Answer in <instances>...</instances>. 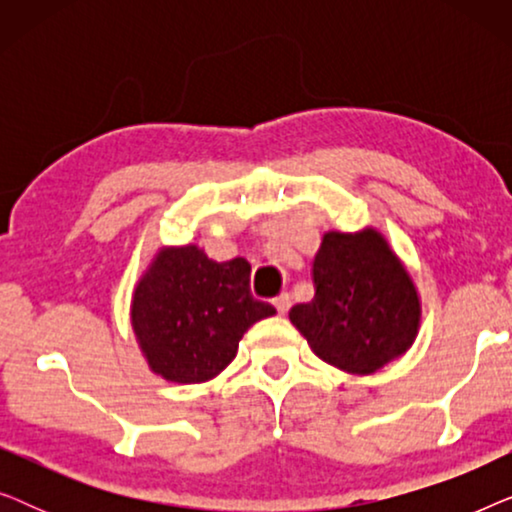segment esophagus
Here are the masks:
<instances>
[{"mask_svg": "<svg viewBox=\"0 0 512 512\" xmlns=\"http://www.w3.org/2000/svg\"><path fill=\"white\" fill-rule=\"evenodd\" d=\"M272 305L277 307L279 314H286L291 310V296H289V293H282V296H277L275 300H272Z\"/></svg>", "mask_w": 512, "mask_h": 512, "instance_id": "34e87169", "label": "esophagus"}]
</instances>
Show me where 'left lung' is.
Here are the masks:
<instances>
[{
    "instance_id": "obj_1",
    "label": "left lung",
    "mask_w": 512,
    "mask_h": 512,
    "mask_svg": "<svg viewBox=\"0 0 512 512\" xmlns=\"http://www.w3.org/2000/svg\"><path fill=\"white\" fill-rule=\"evenodd\" d=\"M314 298L289 319L321 361L368 375L408 352L419 328L415 284L377 230L326 233L312 263Z\"/></svg>"
}]
</instances>
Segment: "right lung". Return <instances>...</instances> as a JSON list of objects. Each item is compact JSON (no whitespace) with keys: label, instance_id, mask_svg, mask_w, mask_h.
Wrapping results in <instances>:
<instances>
[{"label":"right lung","instance_id":"add662e5","mask_svg":"<svg viewBox=\"0 0 512 512\" xmlns=\"http://www.w3.org/2000/svg\"><path fill=\"white\" fill-rule=\"evenodd\" d=\"M244 258L216 263L193 247L163 249L132 296V328L153 373L179 384L212 380L242 335L275 307L251 296Z\"/></svg>","mask_w":512,"mask_h":512}]
</instances>
